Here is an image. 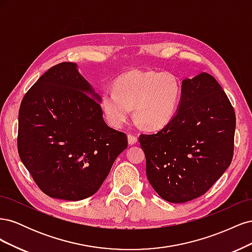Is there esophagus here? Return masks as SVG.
I'll use <instances>...</instances> for the list:
<instances>
[{
    "instance_id": "obj_1",
    "label": "esophagus",
    "mask_w": 252,
    "mask_h": 252,
    "mask_svg": "<svg viewBox=\"0 0 252 252\" xmlns=\"http://www.w3.org/2000/svg\"><path fill=\"white\" fill-rule=\"evenodd\" d=\"M136 142H138V138L133 134H128V144L129 145H134Z\"/></svg>"
}]
</instances>
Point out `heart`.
Masks as SVG:
<instances>
[{"mask_svg":"<svg viewBox=\"0 0 252 252\" xmlns=\"http://www.w3.org/2000/svg\"><path fill=\"white\" fill-rule=\"evenodd\" d=\"M182 97V82L172 72L132 70L114 82V90H105L101 106L109 123L120 128L130 116L149 129H159L173 119Z\"/></svg>","mask_w":252,"mask_h":252,"instance_id":"heart-1","label":"heart"}]
</instances>
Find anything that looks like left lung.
<instances>
[{"label":"left lung","mask_w":252,"mask_h":252,"mask_svg":"<svg viewBox=\"0 0 252 252\" xmlns=\"http://www.w3.org/2000/svg\"><path fill=\"white\" fill-rule=\"evenodd\" d=\"M234 131L233 107L217 80L206 72L183 80L173 119L139 138L152 188L170 203L207 192L231 164Z\"/></svg>","instance_id":"8db88e82"}]
</instances>
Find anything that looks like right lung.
Listing matches in <instances>:
<instances>
[{"instance_id": "1", "label": "right lung", "mask_w": 252, "mask_h": 252, "mask_svg": "<svg viewBox=\"0 0 252 252\" xmlns=\"http://www.w3.org/2000/svg\"><path fill=\"white\" fill-rule=\"evenodd\" d=\"M100 102L70 62L51 67L23 97L19 156L48 196L80 201L94 194L127 148L126 134L105 123Z\"/></svg>"}]
</instances>
